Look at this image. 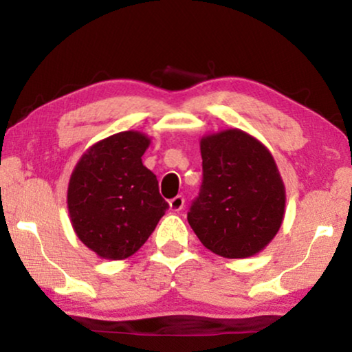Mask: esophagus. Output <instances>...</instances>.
<instances>
[{
    "mask_svg": "<svg viewBox=\"0 0 352 352\" xmlns=\"http://www.w3.org/2000/svg\"><path fill=\"white\" fill-rule=\"evenodd\" d=\"M182 206H184V197L182 195H176L175 199L170 200V210L175 211V213L176 211H181Z\"/></svg>",
    "mask_w": 352,
    "mask_h": 352,
    "instance_id": "34e87169",
    "label": "esophagus"
}]
</instances>
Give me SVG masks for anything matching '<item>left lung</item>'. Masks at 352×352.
<instances>
[{"label":"left lung","mask_w":352,"mask_h":352,"mask_svg":"<svg viewBox=\"0 0 352 352\" xmlns=\"http://www.w3.org/2000/svg\"><path fill=\"white\" fill-rule=\"evenodd\" d=\"M204 182L187 213L204 247L229 259L263 252L285 216V186L272 153L247 131L228 128L200 139Z\"/></svg>","instance_id":"left-lung-1"}]
</instances>
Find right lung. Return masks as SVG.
<instances>
[{
  "label": "right lung",
  "instance_id": "obj_1",
  "mask_svg": "<svg viewBox=\"0 0 352 352\" xmlns=\"http://www.w3.org/2000/svg\"><path fill=\"white\" fill-rule=\"evenodd\" d=\"M151 141L134 129L112 134L86 148L72 171V228L99 258L120 261L136 253L168 208L141 158Z\"/></svg>",
  "mask_w": 352,
  "mask_h": 352
}]
</instances>
